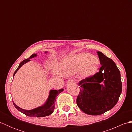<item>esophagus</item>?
Instances as JSON below:
<instances>
[{"label": "esophagus", "instance_id": "1", "mask_svg": "<svg viewBox=\"0 0 132 132\" xmlns=\"http://www.w3.org/2000/svg\"><path fill=\"white\" fill-rule=\"evenodd\" d=\"M73 82H74V80H73V79H69L68 81V82H67V83L68 84H70V83H73Z\"/></svg>", "mask_w": 132, "mask_h": 132}]
</instances>
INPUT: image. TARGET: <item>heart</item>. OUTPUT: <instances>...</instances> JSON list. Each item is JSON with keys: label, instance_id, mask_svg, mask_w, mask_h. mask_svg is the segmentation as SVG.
Listing matches in <instances>:
<instances>
[{"label": "heart", "instance_id": "heart-1", "mask_svg": "<svg viewBox=\"0 0 132 132\" xmlns=\"http://www.w3.org/2000/svg\"><path fill=\"white\" fill-rule=\"evenodd\" d=\"M99 60L96 57L88 53H82L70 55L64 58L60 65V70L66 74H74L82 70L84 78H89L97 71ZM53 71L57 73L55 68Z\"/></svg>", "mask_w": 132, "mask_h": 132}]
</instances>
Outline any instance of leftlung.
<instances>
[{
	"label": "left lung",
	"mask_w": 132,
	"mask_h": 132,
	"mask_svg": "<svg viewBox=\"0 0 132 132\" xmlns=\"http://www.w3.org/2000/svg\"><path fill=\"white\" fill-rule=\"evenodd\" d=\"M102 66L93 76L80 81L77 104L84 113L100 115L116 104L122 91L121 75L116 63L97 52Z\"/></svg>",
	"instance_id": "left-lung-1"
}]
</instances>
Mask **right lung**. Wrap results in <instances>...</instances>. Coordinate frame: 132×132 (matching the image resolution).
I'll return each instance as SVG.
<instances>
[{
  "label": "right lung",
  "instance_id": "obj_1",
  "mask_svg": "<svg viewBox=\"0 0 132 132\" xmlns=\"http://www.w3.org/2000/svg\"><path fill=\"white\" fill-rule=\"evenodd\" d=\"M47 52H45V53H46ZM37 56V54H33L32 55H30V57L24 60L21 62L20 63L19 67L18 69H16V70L15 71L13 74V77L15 76L16 72L19 70V69L21 68V67L25 63H27L28 62L30 61V59L32 58L36 57ZM63 91V89H60L59 90H55V89H51L49 92V95L48 98L46 100L45 103L43 105H41L39 107L36 108L35 109H31V110H26V109H22L20 107H19L16 104L13 102V104L15 107L18 109V110L20 112H21L23 113L26 114V116H30V117H45L47 116H49L50 114H51L53 111L54 109V105H55V102L56 100V97Z\"/></svg>",
  "mask_w": 132,
  "mask_h": 132
}]
</instances>
